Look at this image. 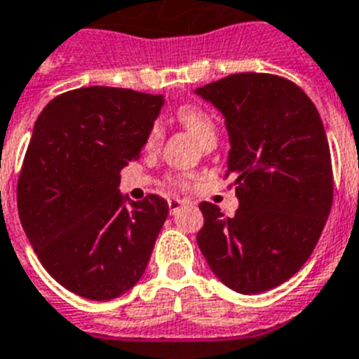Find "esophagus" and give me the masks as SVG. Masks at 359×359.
<instances>
[{
    "label": "esophagus",
    "mask_w": 359,
    "mask_h": 359,
    "mask_svg": "<svg viewBox=\"0 0 359 359\" xmlns=\"http://www.w3.org/2000/svg\"><path fill=\"white\" fill-rule=\"evenodd\" d=\"M183 205H185V201L180 200V198H168V211H170V215H176Z\"/></svg>",
    "instance_id": "1"
}]
</instances>
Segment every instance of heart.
I'll use <instances>...</instances> for the list:
<instances>
[{"label":"heart","instance_id":"heart-1","mask_svg":"<svg viewBox=\"0 0 359 359\" xmlns=\"http://www.w3.org/2000/svg\"><path fill=\"white\" fill-rule=\"evenodd\" d=\"M177 119L187 128V132L198 139L201 147L205 144L216 143V124L211 115L207 114L205 109L196 108V106H183L177 111ZM163 137V126L156 123L148 132L147 147L152 148L161 141Z\"/></svg>","mask_w":359,"mask_h":359}]
</instances>
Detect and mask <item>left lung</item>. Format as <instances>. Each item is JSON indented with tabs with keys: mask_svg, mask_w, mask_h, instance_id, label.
Wrapping results in <instances>:
<instances>
[{
	"mask_svg": "<svg viewBox=\"0 0 359 359\" xmlns=\"http://www.w3.org/2000/svg\"><path fill=\"white\" fill-rule=\"evenodd\" d=\"M226 119L227 174L238 209L200 203L196 240L212 273L260 293L297 273L318 244L334 196L327 133L313 102L283 76L238 73L196 88Z\"/></svg>",
	"mask_w": 359,
	"mask_h": 359,
	"instance_id": "obj_1",
	"label": "left lung"
}]
</instances>
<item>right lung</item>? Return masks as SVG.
Instances as JSON below:
<instances>
[{
  "mask_svg": "<svg viewBox=\"0 0 359 359\" xmlns=\"http://www.w3.org/2000/svg\"><path fill=\"white\" fill-rule=\"evenodd\" d=\"M163 104V95L91 86L55 97L34 123L18 212L41 266L80 297H119L147 269L168 203L132 201L119 183Z\"/></svg>",
  "mask_w": 359,
  "mask_h": 359,
  "instance_id": "add662e5",
  "label": "right lung"
}]
</instances>
